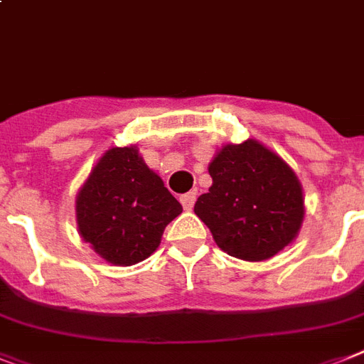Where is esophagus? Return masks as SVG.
<instances>
[{
    "mask_svg": "<svg viewBox=\"0 0 364 364\" xmlns=\"http://www.w3.org/2000/svg\"><path fill=\"white\" fill-rule=\"evenodd\" d=\"M179 200H181L183 208L187 209V211H191V209L194 208V202H196V191H191L187 192V194H183Z\"/></svg>",
    "mask_w": 364,
    "mask_h": 364,
    "instance_id": "34e87169",
    "label": "esophagus"
}]
</instances>
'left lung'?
I'll return each mask as SVG.
<instances>
[{
  "label": "left lung",
  "instance_id": "8db88e82",
  "mask_svg": "<svg viewBox=\"0 0 364 364\" xmlns=\"http://www.w3.org/2000/svg\"><path fill=\"white\" fill-rule=\"evenodd\" d=\"M213 185L194 213L218 249L245 262L273 258L299 235L305 196L288 162L262 141L224 144L209 162Z\"/></svg>",
  "mask_w": 364,
  "mask_h": 364
}]
</instances>
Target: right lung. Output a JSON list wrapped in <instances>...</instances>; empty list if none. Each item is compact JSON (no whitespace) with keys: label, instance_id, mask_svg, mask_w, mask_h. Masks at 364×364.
I'll return each instance as SVG.
<instances>
[{"label":"right lung","instance_id":"obj_1","mask_svg":"<svg viewBox=\"0 0 364 364\" xmlns=\"http://www.w3.org/2000/svg\"><path fill=\"white\" fill-rule=\"evenodd\" d=\"M183 211L134 144L102 153L76 194L80 237L112 265L149 258Z\"/></svg>","mask_w":364,"mask_h":364}]
</instances>
